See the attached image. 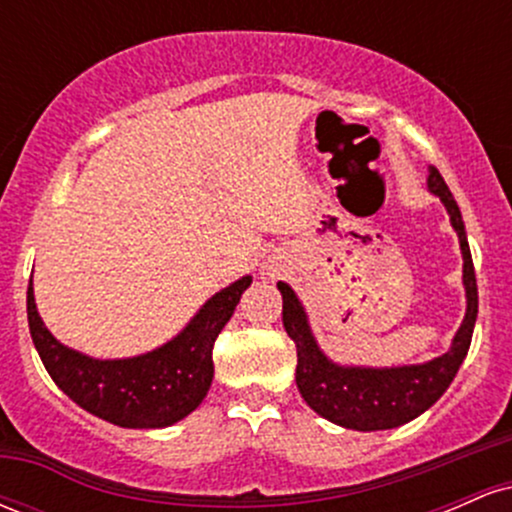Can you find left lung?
Returning <instances> with one entry per match:
<instances>
[{
    "label": "left lung",
    "mask_w": 512,
    "mask_h": 512,
    "mask_svg": "<svg viewBox=\"0 0 512 512\" xmlns=\"http://www.w3.org/2000/svg\"><path fill=\"white\" fill-rule=\"evenodd\" d=\"M426 185L428 192H433L448 211L450 226L455 228L462 250V286L467 310H464L460 330L455 332L445 354L426 363H409V366H344V363L332 361L320 349L313 330H310L308 313L298 301L296 291L286 281L276 284L284 298V310H281L284 330L296 344L298 392L310 409L337 426L354 428V431H387V428L409 424L411 419L424 414L443 397L467 356L469 344H472L479 296L467 231H464L455 197L445 185L443 175L433 166L428 168Z\"/></svg>",
    "instance_id": "obj_1"
}]
</instances>
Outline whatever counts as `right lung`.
I'll return each mask as SVG.
<instances>
[{
    "mask_svg": "<svg viewBox=\"0 0 512 512\" xmlns=\"http://www.w3.org/2000/svg\"><path fill=\"white\" fill-rule=\"evenodd\" d=\"M250 284V274L240 276L214 293L173 339L129 358H93L55 339L38 313L33 281L28 327L50 378L81 409L120 428H166L207 397L214 380L211 349Z\"/></svg>",
    "mask_w": 512,
    "mask_h": 512,
    "instance_id": "right-lung-1",
    "label": "right lung"
}]
</instances>
